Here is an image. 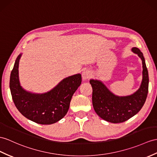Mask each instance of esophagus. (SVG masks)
I'll use <instances>...</instances> for the list:
<instances>
[{
    "label": "esophagus",
    "instance_id": "esophagus-1",
    "mask_svg": "<svg viewBox=\"0 0 157 157\" xmlns=\"http://www.w3.org/2000/svg\"><path fill=\"white\" fill-rule=\"evenodd\" d=\"M82 77L84 81L89 79L90 77V73L89 71H85L82 72Z\"/></svg>",
    "mask_w": 157,
    "mask_h": 157
}]
</instances>
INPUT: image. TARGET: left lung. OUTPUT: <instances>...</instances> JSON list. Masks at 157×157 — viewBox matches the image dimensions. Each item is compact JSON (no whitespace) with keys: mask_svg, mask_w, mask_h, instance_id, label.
<instances>
[{"mask_svg":"<svg viewBox=\"0 0 157 157\" xmlns=\"http://www.w3.org/2000/svg\"><path fill=\"white\" fill-rule=\"evenodd\" d=\"M143 62V81L139 90L127 97H117L102 82L91 79L93 105L95 112L102 119L112 123H123L135 116L143 106L148 91V73L143 54L136 47L132 48Z\"/></svg>","mask_w":157,"mask_h":157,"instance_id":"left-lung-1","label":"left lung"}]
</instances>
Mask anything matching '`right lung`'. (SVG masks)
Masks as SVG:
<instances>
[{
    "label": "right lung",
    "mask_w": 157,
    "mask_h": 157,
    "mask_svg": "<svg viewBox=\"0 0 157 157\" xmlns=\"http://www.w3.org/2000/svg\"><path fill=\"white\" fill-rule=\"evenodd\" d=\"M21 55L15 60L10 73V89L13 102L22 115L34 123L51 124L63 118L69 109L71 98L81 85V74L63 79L51 91L34 94L25 90L18 80V63Z\"/></svg>",
    "instance_id": "1"
}]
</instances>
